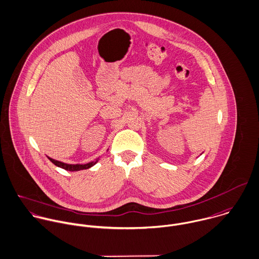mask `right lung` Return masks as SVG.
I'll return each instance as SVG.
<instances>
[{
  "instance_id": "add662e5",
  "label": "right lung",
  "mask_w": 259,
  "mask_h": 259,
  "mask_svg": "<svg viewBox=\"0 0 259 259\" xmlns=\"http://www.w3.org/2000/svg\"><path fill=\"white\" fill-rule=\"evenodd\" d=\"M55 166L59 167V168H62L66 171H71V172H74V171H80V170H87L89 169L90 167H92L96 162H92V163H88L85 165H79V164H76V165H70V164H65V163H62V162H59V161H56L54 159H51V158H48Z\"/></svg>"
}]
</instances>
